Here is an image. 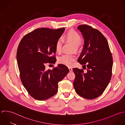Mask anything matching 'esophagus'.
<instances>
[{"mask_svg":"<svg viewBox=\"0 0 125 125\" xmlns=\"http://www.w3.org/2000/svg\"><path fill=\"white\" fill-rule=\"evenodd\" d=\"M69 71H70V72H73V69H72V68H71V67H69Z\"/></svg>","mask_w":125,"mask_h":125,"instance_id":"esophagus-1","label":"esophagus"}]
</instances>
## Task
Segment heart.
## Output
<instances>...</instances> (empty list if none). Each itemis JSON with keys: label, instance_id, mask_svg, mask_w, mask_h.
<instances>
[{"label": "heart", "instance_id": "obj_1", "mask_svg": "<svg viewBox=\"0 0 125 125\" xmlns=\"http://www.w3.org/2000/svg\"><path fill=\"white\" fill-rule=\"evenodd\" d=\"M64 40L71 42L73 45L74 49L76 50L80 46V42L81 37L80 35L76 31L71 30L65 35ZM62 46V40L59 39L55 43V50L57 52H60L61 51ZM76 56L73 54H64L60 56L58 61L60 63L66 65L67 66H71L73 64V62L75 60Z\"/></svg>", "mask_w": 125, "mask_h": 125}]
</instances>
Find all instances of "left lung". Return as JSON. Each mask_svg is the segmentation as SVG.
<instances>
[{
  "instance_id": "left-lung-1",
  "label": "left lung",
  "mask_w": 125,
  "mask_h": 125,
  "mask_svg": "<svg viewBox=\"0 0 125 125\" xmlns=\"http://www.w3.org/2000/svg\"><path fill=\"white\" fill-rule=\"evenodd\" d=\"M83 35L84 44L78 61L87 64V71L73 68L75 75L73 87L83 98L95 99L101 95L111 80L113 60L108 42L98 30L86 25L77 27Z\"/></svg>"
}]
</instances>
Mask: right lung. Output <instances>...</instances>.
Listing matches in <instances>:
<instances>
[{"instance_id": "right-lung-1", "label": "right lung", "mask_w": 125, "mask_h": 125, "mask_svg": "<svg viewBox=\"0 0 125 125\" xmlns=\"http://www.w3.org/2000/svg\"><path fill=\"white\" fill-rule=\"evenodd\" d=\"M65 28L37 29L25 35L18 45L16 59L21 82L29 94L37 100H45L58 91V83L69 72L59 64L52 70H46V63L56 61L55 43Z\"/></svg>"}]
</instances>
